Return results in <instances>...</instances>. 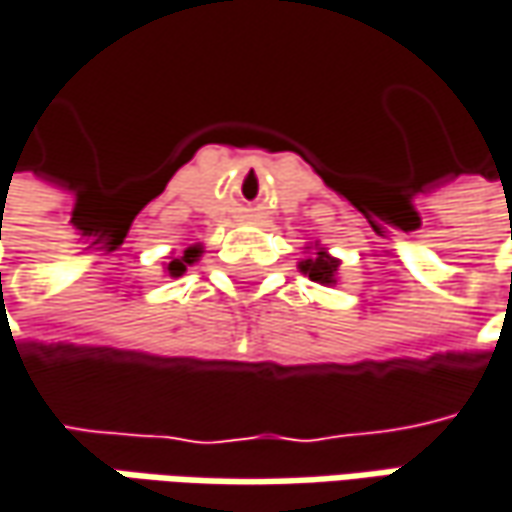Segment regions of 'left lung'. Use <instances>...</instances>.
Returning <instances> with one entry per match:
<instances>
[{
    "label": "left lung",
    "instance_id": "left-lung-1",
    "mask_svg": "<svg viewBox=\"0 0 512 512\" xmlns=\"http://www.w3.org/2000/svg\"><path fill=\"white\" fill-rule=\"evenodd\" d=\"M298 269H301L310 281H316V284L333 286L336 284V275H339V260L327 255L321 246H316V249H313V255L298 263Z\"/></svg>",
    "mask_w": 512,
    "mask_h": 512
}]
</instances>
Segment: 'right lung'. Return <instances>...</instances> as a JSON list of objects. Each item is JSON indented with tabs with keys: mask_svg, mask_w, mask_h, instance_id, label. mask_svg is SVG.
I'll list each match as a JSON object with an SVG mask.
<instances>
[{
	"mask_svg": "<svg viewBox=\"0 0 512 512\" xmlns=\"http://www.w3.org/2000/svg\"><path fill=\"white\" fill-rule=\"evenodd\" d=\"M202 257V246H188L182 255H173L170 260H167V275L170 278H179V275H185L188 272V266H194L196 260Z\"/></svg>",
	"mask_w": 512,
	"mask_h": 512,
	"instance_id": "right-lung-1",
	"label": "right lung"
}]
</instances>
